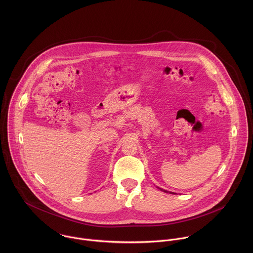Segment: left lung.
Returning a JSON list of instances; mask_svg holds the SVG:
<instances>
[{"mask_svg":"<svg viewBox=\"0 0 253 253\" xmlns=\"http://www.w3.org/2000/svg\"><path fill=\"white\" fill-rule=\"evenodd\" d=\"M158 188H159V187H158ZM159 189L162 190V191H164V192H166V193H168V191H166V190H163V189H161V188H159ZM169 193H170V194H174V193H172V192H169Z\"/></svg>","mask_w":253,"mask_h":253,"instance_id":"obj_1","label":"left lung"}]
</instances>
